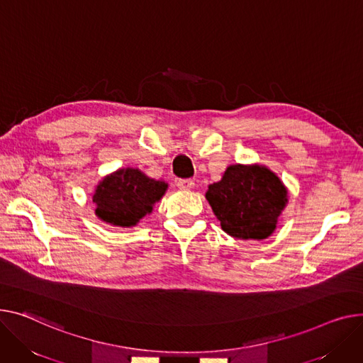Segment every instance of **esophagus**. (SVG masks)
Here are the masks:
<instances>
[{
	"mask_svg": "<svg viewBox=\"0 0 363 363\" xmlns=\"http://www.w3.org/2000/svg\"><path fill=\"white\" fill-rule=\"evenodd\" d=\"M177 185L179 189L186 191V189H191L192 186H194V182H192V179H178Z\"/></svg>",
	"mask_w": 363,
	"mask_h": 363,
	"instance_id": "esophagus-1",
	"label": "esophagus"
}]
</instances>
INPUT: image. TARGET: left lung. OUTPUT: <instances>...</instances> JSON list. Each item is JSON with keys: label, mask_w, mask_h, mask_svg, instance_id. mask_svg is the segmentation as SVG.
Segmentation results:
<instances>
[{"label": "left lung", "mask_w": 363, "mask_h": 363, "mask_svg": "<svg viewBox=\"0 0 363 363\" xmlns=\"http://www.w3.org/2000/svg\"><path fill=\"white\" fill-rule=\"evenodd\" d=\"M222 229L238 239H265L276 229L287 191L270 169L232 164L206 192Z\"/></svg>", "instance_id": "8db88e82"}]
</instances>
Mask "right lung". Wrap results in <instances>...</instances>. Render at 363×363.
I'll list each match as a JSON object with an SVG mask.
<instances>
[{"mask_svg":"<svg viewBox=\"0 0 363 363\" xmlns=\"http://www.w3.org/2000/svg\"><path fill=\"white\" fill-rule=\"evenodd\" d=\"M167 184L144 175L138 169H119L106 177L96 189V216L113 226H134L153 210Z\"/></svg>","mask_w":363,"mask_h":363,"instance_id":"right-lung-1","label":"right lung"}]
</instances>
